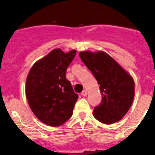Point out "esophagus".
<instances>
[{"instance_id": "1", "label": "esophagus", "mask_w": 155, "mask_h": 155, "mask_svg": "<svg viewBox=\"0 0 155 155\" xmlns=\"http://www.w3.org/2000/svg\"><path fill=\"white\" fill-rule=\"evenodd\" d=\"M81 94L83 96H87V91L86 90H83V91L81 92Z\"/></svg>"}]
</instances>
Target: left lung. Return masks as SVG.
<instances>
[{
  "mask_svg": "<svg viewBox=\"0 0 155 155\" xmlns=\"http://www.w3.org/2000/svg\"><path fill=\"white\" fill-rule=\"evenodd\" d=\"M81 61L100 85L102 102L93 116L105 124L120 121L130 108L134 98V81L113 57L105 52H80Z\"/></svg>",
  "mask_w": 155,
  "mask_h": 155,
  "instance_id": "obj_1",
  "label": "left lung"
}]
</instances>
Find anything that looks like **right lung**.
Instances as JSON below:
<instances>
[{
    "label": "right lung",
    "instance_id": "add662e5",
    "mask_svg": "<svg viewBox=\"0 0 155 155\" xmlns=\"http://www.w3.org/2000/svg\"><path fill=\"white\" fill-rule=\"evenodd\" d=\"M76 52L52 50L33 64L27 76L25 94L30 109L50 127H58L69 120L78 98L66 78V71Z\"/></svg>",
    "mask_w": 155,
    "mask_h": 155
}]
</instances>
